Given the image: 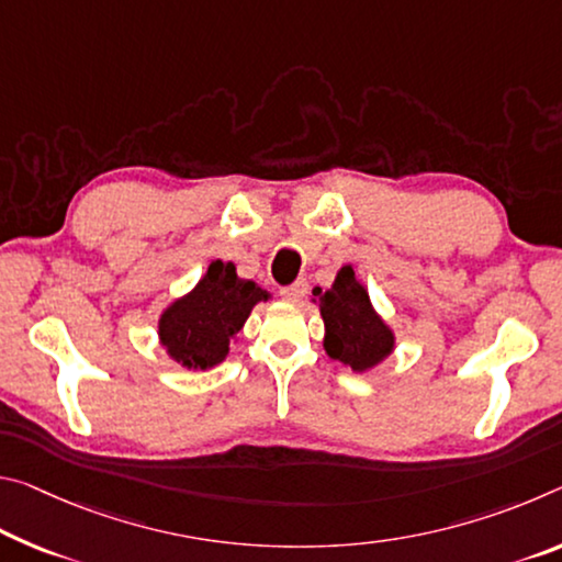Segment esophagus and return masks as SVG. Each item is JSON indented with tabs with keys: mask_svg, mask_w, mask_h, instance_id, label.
I'll list each match as a JSON object with an SVG mask.
<instances>
[{
	"mask_svg": "<svg viewBox=\"0 0 562 562\" xmlns=\"http://www.w3.org/2000/svg\"><path fill=\"white\" fill-rule=\"evenodd\" d=\"M307 282L305 280H297V282H292V284H288V288H282L280 290V295L284 297V300H290V302H300L302 297L307 295Z\"/></svg>",
	"mask_w": 562,
	"mask_h": 562,
	"instance_id": "esophagus-1",
	"label": "esophagus"
}]
</instances>
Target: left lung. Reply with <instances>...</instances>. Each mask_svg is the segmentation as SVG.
I'll return each mask as SVG.
<instances>
[{
    "mask_svg": "<svg viewBox=\"0 0 562 562\" xmlns=\"http://www.w3.org/2000/svg\"><path fill=\"white\" fill-rule=\"evenodd\" d=\"M315 297L325 319L329 358L362 372L393 352L395 337L375 315L368 292L355 280L352 267H342L329 290L315 288Z\"/></svg>",
    "mask_w": 562,
    "mask_h": 562,
    "instance_id": "8db88e82",
    "label": "left lung"
}]
</instances>
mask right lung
<instances>
[{
    "label": "right lung",
    "instance_id": "right-lung-1",
    "mask_svg": "<svg viewBox=\"0 0 562 562\" xmlns=\"http://www.w3.org/2000/svg\"><path fill=\"white\" fill-rule=\"evenodd\" d=\"M267 297L255 282L237 278L233 262L215 260L190 295L165 310L159 340L184 368H215L225 360L229 340H235L252 307Z\"/></svg>",
    "mask_w": 562,
    "mask_h": 562
}]
</instances>
